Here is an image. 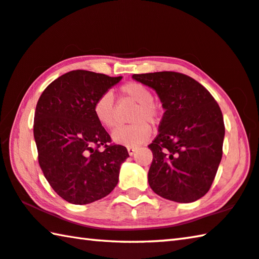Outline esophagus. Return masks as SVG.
<instances>
[{
    "label": "esophagus",
    "mask_w": 259,
    "mask_h": 259,
    "mask_svg": "<svg viewBox=\"0 0 259 259\" xmlns=\"http://www.w3.org/2000/svg\"><path fill=\"white\" fill-rule=\"evenodd\" d=\"M136 151H137V148H136V147H128V153H129V155H134Z\"/></svg>",
    "instance_id": "obj_1"
}]
</instances>
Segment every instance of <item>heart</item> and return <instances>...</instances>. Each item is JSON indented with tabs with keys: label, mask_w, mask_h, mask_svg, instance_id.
Returning <instances> with one entry per match:
<instances>
[{
	"label": "heart",
	"mask_w": 259,
	"mask_h": 259,
	"mask_svg": "<svg viewBox=\"0 0 259 259\" xmlns=\"http://www.w3.org/2000/svg\"><path fill=\"white\" fill-rule=\"evenodd\" d=\"M120 93L124 99L133 102L136 108L131 114L130 121L135 124L122 126L112 135L116 144L124 146H137L150 138L151 124L156 126L161 121V109L153 100L152 91L139 82H128L121 85ZM94 113L100 125L106 129H114L117 124V117L114 99L109 94H104L96 100Z\"/></svg>",
	"instance_id": "obj_1"
}]
</instances>
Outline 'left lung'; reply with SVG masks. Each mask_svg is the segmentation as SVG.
<instances>
[{"instance_id": "obj_1", "label": "left lung", "mask_w": 259, "mask_h": 259, "mask_svg": "<svg viewBox=\"0 0 259 259\" xmlns=\"http://www.w3.org/2000/svg\"><path fill=\"white\" fill-rule=\"evenodd\" d=\"M133 78L154 89L164 108L159 135L148 145L153 153L148 184L166 200L194 202L210 190L222 160L221 108L202 84L185 74L156 72Z\"/></svg>"}]
</instances>
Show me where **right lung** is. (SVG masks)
Returning <instances> with one entry per match:
<instances>
[{
  "mask_svg": "<svg viewBox=\"0 0 259 259\" xmlns=\"http://www.w3.org/2000/svg\"><path fill=\"white\" fill-rule=\"evenodd\" d=\"M121 78L76 69L51 82L36 104L34 138L38 163L50 186L69 203L103 199L119 182L128 151L111 144L96 119L94 105Z\"/></svg>",
  "mask_w": 259,
  "mask_h": 259,
  "instance_id": "right-lung-1",
  "label": "right lung"
}]
</instances>
